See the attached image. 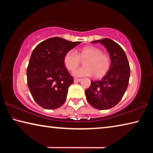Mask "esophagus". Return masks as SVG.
Here are the masks:
<instances>
[{
  "mask_svg": "<svg viewBox=\"0 0 153 153\" xmlns=\"http://www.w3.org/2000/svg\"><path fill=\"white\" fill-rule=\"evenodd\" d=\"M81 79H79V78H74V82H79L81 81Z\"/></svg>",
  "mask_w": 153,
  "mask_h": 153,
  "instance_id": "obj_1",
  "label": "esophagus"
}]
</instances>
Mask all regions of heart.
<instances>
[{
	"instance_id": "obj_1",
	"label": "heart",
	"mask_w": 153,
	"mask_h": 153,
	"mask_svg": "<svg viewBox=\"0 0 153 153\" xmlns=\"http://www.w3.org/2000/svg\"><path fill=\"white\" fill-rule=\"evenodd\" d=\"M82 60H84L85 67L74 71L76 77L91 76L99 78L104 76L111 67V58L108 55L102 53L99 48L88 46L77 52L69 50L64 55L63 62L69 71H74Z\"/></svg>"
}]
</instances>
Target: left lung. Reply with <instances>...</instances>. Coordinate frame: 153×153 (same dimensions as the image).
<instances>
[{"instance_id":"left-lung-1","label":"left lung","mask_w":153,"mask_h":153,"mask_svg":"<svg viewBox=\"0 0 153 153\" xmlns=\"http://www.w3.org/2000/svg\"><path fill=\"white\" fill-rule=\"evenodd\" d=\"M98 42L109 53L111 67L102 79L91 81L85 94L92 107L105 110L115 107L123 98L128 86L130 67L125 52L117 42L108 38L92 41L93 43Z\"/></svg>"}]
</instances>
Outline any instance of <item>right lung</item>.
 I'll use <instances>...</instances> for the list:
<instances>
[{
	"instance_id": "1",
	"label": "right lung",
	"mask_w": 153,
	"mask_h": 153,
	"mask_svg": "<svg viewBox=\"0 0 153 153\" xmlns=\"http://www.w3.org/2000/svg\"><path fill=\"white\" fill-rule=\"evenodd\" d=\"M80 42L54 37L33 49L27 68V82L33 100L41 107L55 109L65 102L74 77L65 67L63 57Z\"/></svg>"
}]
</instances>
